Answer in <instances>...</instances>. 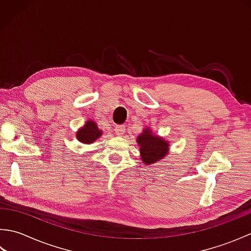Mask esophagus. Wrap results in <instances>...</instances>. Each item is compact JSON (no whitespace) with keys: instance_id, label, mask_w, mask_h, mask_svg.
Returning a JSON list of instances; mask_svg holds the SVG:
<instances>
[{"instance_id":"obj_1","label":"esophagus","mask_w":251,"mask_h":251,"mask_svg":"<svg viewBox=\"0 0 251 251\" xmlns=\"http://www.w3.org/2000/svg\"><path fill=\"white\" fill-rule=\"evenodd\" d=\"M125 130H126V128H125L124 125H117L115 127V134L117 136H123V135H124L125 134Z\"/></svg>"}]
</instances>
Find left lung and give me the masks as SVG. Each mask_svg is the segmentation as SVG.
<instances>
[{"label":"left lung","mask_w":251,"mask_h":251,"mask_svg":"<svg viewBox=\"0 0 251 251\" xmlns=\"http://www.w3.org/2000/svg\"><path fill=\"white\" fill-rule=\"evenodd\" d=\"M137 143L140 148V157L146 165L161 161L168 154L169 142L164 138L153 134L149 127L143 129L142 134L137 137Z\"/></svg>","instance_id":"left-lung-1"}]
</instances>
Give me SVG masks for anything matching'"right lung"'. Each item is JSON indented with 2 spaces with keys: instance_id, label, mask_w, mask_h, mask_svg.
<instances>
[{
  "instance_id": "1",
  "label": "right lung",
  "mask_w": 251,
  "mask_h": 251,
  "mask_svg": "<svg viewBox=\"0 0 251 251\" xmlns=\"http://www.w3.org/2000/svg\"><path fill=\"white\" fill-rule=\"evenodd\" d=\"M102 135V131H101L97 124L94 121H87L85 123V125L79 128L76 131V138L79 142L86 143V145H89V143H93L98 139L99 137Z\"/></svg>"
}]
</instances>
